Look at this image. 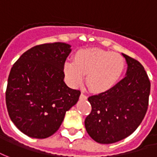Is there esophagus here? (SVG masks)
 I'll use <instances>...</instances> for the list:
<instances>
[{
	"instance_id": "1",
	"label": "esophagus",
	"mask_w": 157,
	"mask_h": 157,
	"mask_svg": "<svg viewBox=\"0 0 157 157\" xmlns=\"http://www.w3.org/2000/svg\"><path fill=\"white\" fill-rule=\"evenodd\" d=\"M79 98H80V99H83V100H85V99H87V96L85 95L84 94H83V93H82V94H80Z\"/></svg>"
}]
</instances>
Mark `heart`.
Here are the masks:
<instances>
[{
    "instance_id": "heart-1",
    "label": "heart",
    "mask_w": 157,
    "mask_h": 157,
    "mask_svg": "<svg viewBox=\"0 0 157 157\" xmlns=\"http://www.w3.org/2000/svg\"><path fill=\"white\" fill-rule=\"evenodd\" d=\"M125 61L121 55L98 48H86L76 52L74 61L67 60L63 72L72 87L82 83L86 75V83L97 94L108 92L118 83L124 74Z\"/></svg>"
}]
</instances>
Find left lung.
<instances>
[{
  "mask_svg": "<svg viewBox=\"0 0 157 157\" xmlns=\"http://www.w3.org/2000/svg\"><path fill=\"white\" fill-rule=\"evenodd\" d=\"M126 76L108 92L89 97L92 110L84 121L90 136L100 144L126 138L136 130L148 109L151 82L140 63L122 53Z\"/></svg>",
  "mask_w": 157,
  "mask_h": 157,
  "instance_id": "left-lung-1",
  "label": "left lung"
}]
</instances>
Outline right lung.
Returning a JSON list of instances; mask_svg holds the SVG:
<instances>
[{
	"label": "right lung",
	"instance_id": "right-lung-1",
	"mask_svg": "<svg viewBox=\"0 0 157 157\" xmlns=\"http://www.w3.org/2000/svg\"><path fill=\"white\" fill-rule=\"evenodd\" d=\"M64 42L33 47L18 58L9 74L6 103L11 121L28 136L44 139L59 129L81 92L64 83L63 64L71 52Z\"/></svg>",
	"mask_w": 157,
	"mask_h": 157
}]
</instances>
